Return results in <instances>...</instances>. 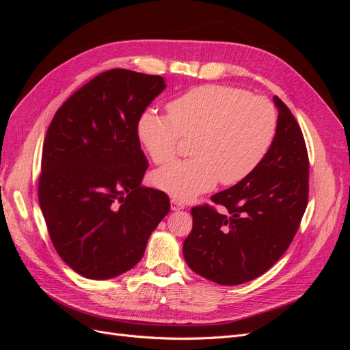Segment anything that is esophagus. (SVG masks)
Returning a JSON list of instances; mask_svg holds the SVG:
<instances>
[{"label":"esophagus","mask_w":350,"mask_h":350,"mask_svg":"<svg viewBox=\"0 0 350 350\" xmlns=\"http://www.w3.org/2000/svg\"><path fill=\"white\" fill-rule=\"evenodd\" d=\"M184 207H185V204L181 203V201H179V200H176V198H172V200H171V208H172V210H181V208H184Z\"/></svg>","instance_id":"esophagus-1"}]
</instances>
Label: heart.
Returning <instances> with one entry per match:
<instances>
[{
  "label": "heart",
  "mask_w": 350,
  "mask_h": 350,
  "mask_svg": "<svg viewBox=\"0 0 350 350\" xmlns=\"http://www.w3.org/2000/svg\"><path fill=\"white\" fill-rule=\"evenodd\" d=\"M278 130L273 103L247 90L204 84L167 103V115L144 112L139 137L159 165L174 162L181 139H191V159L174 163L153 183L179 200L208 191L217 181L234 185L247 178L267 154Z\"/></svg>",
  "instance_id": "heart-1"
}]
</instances>
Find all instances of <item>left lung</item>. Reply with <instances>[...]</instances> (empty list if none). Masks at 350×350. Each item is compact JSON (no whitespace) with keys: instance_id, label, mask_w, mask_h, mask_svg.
Here are the masks:
<instances>
[{"instance_id":"8db88e82","label":"left lung","mask_w":350,"mask_h":350,"mask_svg":"<svg viewBox=\"0 0 350 350\" xmlns=\"http://www.w3.org/2000/svg\"><path fill=\"white\" fill-rule=\"evenodd\" d=\"M278 130L267 154L241 183L211 196L216 206L191 208L184 257L193 271L219 284L266 273L293 241L308 204L310 161L298 121L274 96Z\"/></svg>"}]
</instances>
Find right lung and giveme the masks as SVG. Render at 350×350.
<instances>
[{"label": "right lung", "mask_w": 350, "mask_h": 350, "mask_svg": "<svg viewBox=\"0 0 350 350\" xmlns=\"http://www.w3.org/2000/svg\"><path fill=\"white\" fill-rule=\"evenodd\" d=\"M163 89L161 76L103 71L74 92L48 126L39 204L58 256L84 278L133 269L171 208L163 191L140 185L149 162L139 121Z\"/></svg>", "instance_id": "obj_1"}]
</instances>
